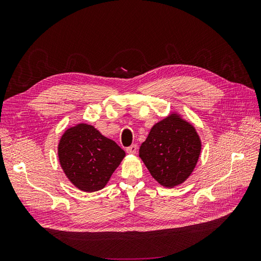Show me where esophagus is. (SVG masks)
I'll return each instance as SVG.
<instances>
[{
  "label": "esophagus",
  "mask_w": 261,
  "mask_h": 261,
  "mask_svg": "<svg viewBox=\"0 0 261 261\" xmlns=\"http://www.w3.org/2000/svg\"><path fill=\"white\" fill-rule=\"evenodd\" d=\"M126 151H127V153H129V154H135L137 152V146L136 145H132L130 147H128L127 149H126Z\"/></svg>",
  "instance_id": "obj_1"
}]
</instances>
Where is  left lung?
Instances as JSON below:
<instances>
[{"mask_svg": "<svg viewBox=\"0 0 261 261\" xmlns=\"http://www.w3.org/2000/svg\"><path fill=\"white\" fill-rule=\"evenodd\" d=\"M200 151L195 126L176 111L152 126L139 148V158L158 183L173 188L192 175Z\"/></svg>", "mask_w": 261, "mask_h": 261, "instance_id": "obj_1", "label": "left lung"}]
</instances>
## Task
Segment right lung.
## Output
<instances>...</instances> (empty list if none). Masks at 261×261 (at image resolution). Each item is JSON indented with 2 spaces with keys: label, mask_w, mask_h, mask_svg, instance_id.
Masks as SVG:
<instances>
[{
  "label": "right lung",
  "mask_w": 261,
  "mask_h": 261,
  "mask_svg": "<svg viewBox=\"0 0 261 261\" xmlns=\"http://www.w3.org/2000/svg\"><path fill=\"white\" fill-rule=\"evenodd\" d=\"M58 156L70 183L80 191L92 193L106 187L125 151L94 126L78 123L63 133Z\"/></svg>",
  "instance_id": "1"
}]
</instances>
